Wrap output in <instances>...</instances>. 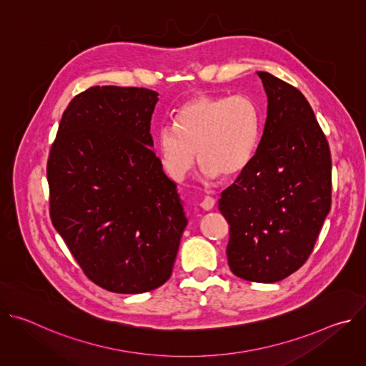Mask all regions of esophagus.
<instances>
[{
    "label": "esophagus",
    "instance_id": "obj_1",
    "mask_svg": "<svg viewBox=\"0 0 366 366\" xmlns=\"http://www.w3.org/2000/svg\"><path fill=\"white\" fill-rule=\"evenodd\" d=\"M201 208L202 210H205V212H210V210H213L214 208V205H216V199L214 198H212V197H205L202 201H201Z\"/></svg>",
    "mask_w": 366,
    "mask_h": 366
}]
</instances>
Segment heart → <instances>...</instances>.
Segmentation results:
<instances>
[{
    "label": "heart",
    "mask_w": 366,
    "mask_h": 366,
    "mask_svg": "<svg viewBox=\"0 0 366 366\" xmlns=\"http://www.w3.org/2000/svg\"><path fill=\"white\" fill-rule=\"evenodd\" d=\"M175 124L158 130L156 149L168 175L178 181L195 165L197 150L207 179L239 175L259 139V110L243 94L194 95L177 112Z\"/></svg>",
    "instance_id": "b5f03b06"
}]
</instances>
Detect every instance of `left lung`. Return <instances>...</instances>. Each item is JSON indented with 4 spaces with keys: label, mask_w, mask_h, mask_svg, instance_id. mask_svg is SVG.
<instances>
[{
    "label": "left lung",
    "mask_w": 366,
    "mask_h": 366,
    "mask_svg": "<svg viewBox=\"0 0 366 366\" xmlns=\"http://www.w3.org/2000/svg\"><path fill=\"white\" fill-rule=\"evenodd\" d=\"M264 134L249 165L222 192L230 226L227 262L252 282H278L300 269L332 204L330 149L305 97L268 74Z\"/></svg>",
    "instance_id": "1"
}]
</instances>
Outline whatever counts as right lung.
<instances>
[{"mask_svg": "<svg viewBox=\"0 0 366 366\" xmlns=\"http://www.w3.org/2000/svg\"><path fill=\"white\" fill-rule=\"evenodd\" d=\"M158 92L91 86L64 112L47 161L50 219L85 275L140 294L164 285L188 223L152 150Z\"/></svg>", "mask_w": 366, "mask_h": 366, "instance_id": "1", "label": "right lung"}]
</instances>
